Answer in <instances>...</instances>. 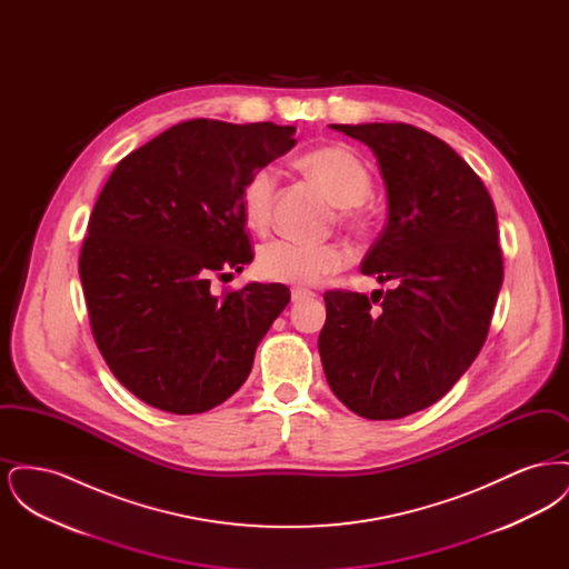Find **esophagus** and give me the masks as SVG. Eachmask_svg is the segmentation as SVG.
Returning a JSON list of instances; mask_svg holds the SVG:
<instances>
[{
  "instance_id": "1",
  "label": "esophagus",
  "mask_w": 569,
  "mask_h": 569,
  "mask_svg": "<svg viewBox=\"0 0 569 569\" xmlns=\"http://www.w3.org/2000/svg\"><path fill=\"white\" fill-rule=\"evenodd\" d=\"M311 297H313L311 290H302V288H295V290H292V302H302V300H307V298Z\"/></svg>"
}]
</instances>
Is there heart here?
Wrapping results in <instances>:
<instances>
[{"label": "heart", "mask_w": 569, "mask_h": 569, "mask_svg": "<svg viewBox=\"0 0 569 569\" xmlns=\"http://www.w3.org/2000/svg\"><path fill=\"white\" fill-rule=\"evenodd\" d=\"M300 163L309 170L330 196L339 202L341 217L350 223H362L360 202L371 193V172L367 163L346 147L326 144L307 151ZM277 193V170L262 166L249 174L241 190L244 221L264 230L271 223ZM350 264V251L343 244L313 243L298 239H274L258 253V271L262 277L292 286H313L326 274L339 272Z\"/></svg>", "instance_id": "1"}]
</instances>
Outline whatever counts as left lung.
<instances>
[{"label":"left lung","mask_w":569,"mask_h":569,"mask_svg":"<svg viewBox=\"0 0 569 569\" xmlns=\"http://www.w3.org/2000/svg\"><path fill=\"white\" fill-rule=\"evenodd\" d=\"M330 128L378 158L388 221L360 271L397 288L371 298L328 290L318 350L343 406L397 420L437 403L487 341L503 281L497 213L480 177L437 136L409 123Z\"/></svg>","instance_id":"8db88e82"}]
</instances>
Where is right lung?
Segmentation results:
<instances>
[{
    "label": "right lung",
    "instance_id": "add662e5",
    "mask_svg": "<svg viewBox=\"0 0 569 569\" xmlns=\"http://www.w3.org/2000/svg\"><path fill=\"white\" fill-rule=\"evenodd\" d=\"M295 126L191 119L126 156L100 191L79 260L91 332L147 406L188 416L230 399L290 302L283 283L211 292L253 260L241 190Z\"/></svg>",
    "mask_w": 569,
    "mask_h": 569
}]
</instances>
